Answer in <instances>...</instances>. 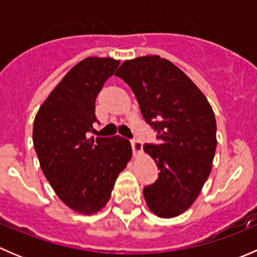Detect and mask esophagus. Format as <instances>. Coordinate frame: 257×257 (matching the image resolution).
I'll return each instance as SVG.
<instances>
[{
  "instance_id": "obj_1",
  "label": "esophagus",
  "mask_w": 257,
  "mask_h": 257,
  "mask_svg": "<svg viewBox=\"0 0 257 257\" xmlns=\"http://www.w3.org/2000/svg\"><path fill=\"white\" fill-rule=\"evenodd\" d=\"M131 143H132V148H133L134 155H137L138 153L142 152V149H143V144H142L141 141H138V139H132Z\"/></svg>"
}]
</instances>
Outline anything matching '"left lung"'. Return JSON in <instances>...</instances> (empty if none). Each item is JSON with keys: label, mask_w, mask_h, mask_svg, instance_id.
I'll use <instances>...</instances> for the list:
<instances>
[{"label": "left lung", "mask_w": 257, "mask_h": 257, "mask_svg": "<svg viewBox=\"0 0 257 257\" xmlns=\"http://www.w3.org/2000/svg\"><path fill=\"white\" fill-rule=\"evenodd\" d=\"M136 94L143 118L160 144H144L159 177L143 194L159 217H175L193 205L216 149V120L208 99L174 63L159 56L125 61L118 71Z\"/></svg>", "instance_id": "1"}]
</instances>
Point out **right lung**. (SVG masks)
<instances>
[{
    "label": "right lung",
    "instance_id": "add662e5",
    "mask_svg": "<svg viewBox=\"0 0 257 257\" xmlns=\"http://www.w3.org/2000/svg\"><path fill=\"white\" fill-rule=\"evenodd\" d=\"M119 61L88 57L57 84L36 114L33 145L58 198L76 212L104 208L119 173L132 158L129 141L94 138L95 99Z\"/></svg>",
    "mask_w": 257,
    "mask_h": 257
}]
</instances>
